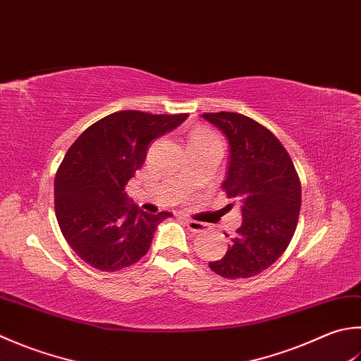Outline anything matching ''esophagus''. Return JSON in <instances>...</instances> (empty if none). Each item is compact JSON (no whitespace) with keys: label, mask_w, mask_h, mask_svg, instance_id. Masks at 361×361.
<instances>
[{"label":"esophagus","mask_w":361,"mask_h":361,"mask_svg":"<svg viewBox=\"0 0 361 361\" xmlns=\"http://www.w3.org/2000/svg\"><path fill=\"white\" fill-rule=\"evenodd\" d=\"M188 228L194 233H200L207 230V224H202L199 221H192V219H185Z\"/></svg>","instance_id":"1"}]
</instances>
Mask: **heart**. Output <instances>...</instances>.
<instances>
[{
  "label": "heart",
  "mask_w": 361,
  "mask_h": 361,
  "mask_svg": "<svg viewBox=\"0 0 361 361\" xmlns=\"http://www.w3.org/2000/svg\"><path fill=\"white\" fill-rule=\"evenodd\" d=\"M213 137H216L213 133L208 131V130L200 128V130H195L192 133V136H190V140H195V139H213Z\"/></svg>",
  "instance_id": "b5f03b06"
}]
</instances>
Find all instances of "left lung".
Masks as SVG:
<instances>
[{
	"mask_svg": "<svg viewBox=\"0 0 361 361\" xmlns=\"http://www.w3.org/2000/svg\"><path fill=\"white\" fill-rule=\"evenodd\" d=\"M202 117L228 139L222 189L241 202L243 213L227 253L209 267L225 279H249L274 264L291 243L302 202L299 175L280 140L253 118L225 111Z\"/></svg>",
	"mask_w": 361,
	"mask_h": 361,
	"instance_id": "8db88e82",
	"label": "left lung"
}]
</instances>
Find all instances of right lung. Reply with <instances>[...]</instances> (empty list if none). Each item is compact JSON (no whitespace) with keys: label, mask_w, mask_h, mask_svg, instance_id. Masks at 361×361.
Listing matches in <instances>:
<instances>
[{"label":"right lung","mask_w":361,"mask_h":361,"mask_svg":"<svg viewBox=\"0 0 361 361\" xmlns=\"http://www.w3.org/2000/svg\"><path fill=\"white\" fill-rule=\"evenodd\" d=\"M186 117L118 111L90 125L68 148L54 178V209L63 238L84 263L114 272L150 249L158 224L172 214L139 209L125 186L142 167L148 144Z\"/></svg>","instance_id":"right-lung-1"}]
</instances>
